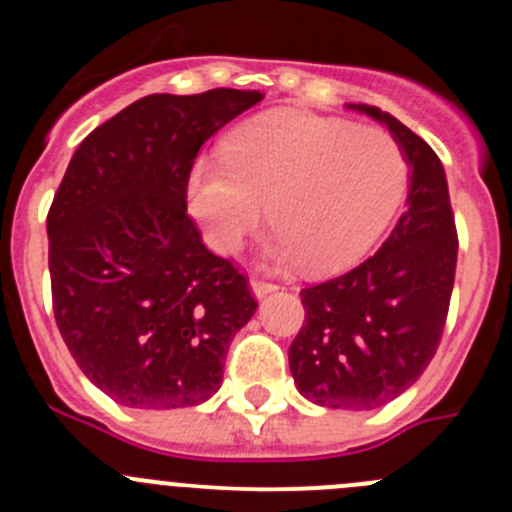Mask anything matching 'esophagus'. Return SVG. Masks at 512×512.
<instances>
[{
    "label": "esophagus",
    "instance_id": "obj_1",
    "mask_svg": "<svg viewBox=\"0 0 512 512\" xmlns=\"http://www.w3.org/2000/svg\"><path fill=\"white\" fill-rule=\"evenodd\" d=\"M250 289H252V294H255L257 299H262V297H267L270 292H275L277 285H275V282H267V280H252Z\"/></svg>",
    "mask_w": 512,
    "mask_h": 512
}]
</instances>
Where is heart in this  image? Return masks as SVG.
Masks as SVG:
<instances>
[{"label":"heart","instance_id":"b5f03b06","mask_svg":"<svg viewBox=\"0 0 512 512\" xmlns=\"http://www.w3.org/2000/svg\"><path fill=\"white\" fill-rule=\"evenodd\" d=\"M409 183L404 148L381 128L280 111L230 133L223 158L188 180V205L220 255H232L270 208V255L327 275L352 267L394 220Z\"/></svg>","mask_w":512,"mask_h":512}]
</instances>
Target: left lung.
Here are the masks:
<instances>
[{
    "instance_id": "8db88e82",
    "label": "left lung",
    "mask_w": 512,
    "mask_h": 512,
    "mask_svg": "<svg viewBox=\"0 0 512 512\" xmlns=\"http://www.w3.org/2000/svg\"><path fill=\"white\" fill-rule=\"evenodd\" d=\"M411 168L406 210L376 255L302 289L304 324L289 347L299 394L324 409L369 411L416 384L441 342L456 277L458 237L443 165L399 118L366 103Z\"/></svg>"
}]
</instances>
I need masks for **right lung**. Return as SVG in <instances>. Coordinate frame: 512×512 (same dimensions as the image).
Here are the masks:
<instances>
[{"label":"right lung","instance_id":"add662e5","mask_svg":"<svg viewBox=\"0 0 512 512\" xmlns=\"http://www.w3.org/2000/svg\"><path fill=\"white\" fill-rule=\"evenodd\" d=\"M260 91L138 98L76 148L46 218L54 317L79 369L128 409H183L223 384L257 302L185 210L198 151Z\"/></svg>","mask_w":512,"mask_h":512}]
</instances>
